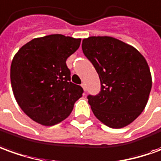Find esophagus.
I'll return each instance as SVG.
<instances>
[{
  "instance_id": "1",
  "label": "esophagus",
  "mask_w": 161,
  "mask_h": 161,
  "mask_svg": "<svg viewBox=\"0 0 161 161\" xmlns=\"http://www.w3.org/2000/svg\"><path fill=\"white\" fill-rule=\"evenodd\" d=\"M81 87H83L84 91H86V90H87V87H86V84H85V83H82V84H81Z\"/></svg>"
}]
</instances>
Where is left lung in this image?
I'll return each instance as SVG.
<instances>
[{"instance_id":"8db88e82","label":"left lung","mask_w":161,"mask_h":161,"mask_svg":"<svg viewBox=\"0 0 161 161\" xmlns=\"http://www.w3.org/2000/svg\"><path fill=\"white\" fill-rule=\"evenodd\" d=\"M81 47L101 81L99 94L87 95L94 115L110 128L130 125L144 110L152 88L146 58L134 47L111 36L85 38Z\"/></svg>"}]
</instances>
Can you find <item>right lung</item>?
I'll list each match as a JSON object with an SVG mask.
<instances>
[{"instance_id":"obj_1","label":"right lung","mask_w":161,"mask_h":161,"mask_svg":"<svg viewBox=\"0 0 161 161\" xmlns=\"http://www.w3.org/2000/svg\"><path fill=\"white\" fill-rule=\"evenodd\" d=\"M80 39L61 34L34 38L15 55L10 68L11 86L20 108L32 120L45 126L69 116L83 88L71 81L66 59Z\"/></svg>"}]
</instances>
